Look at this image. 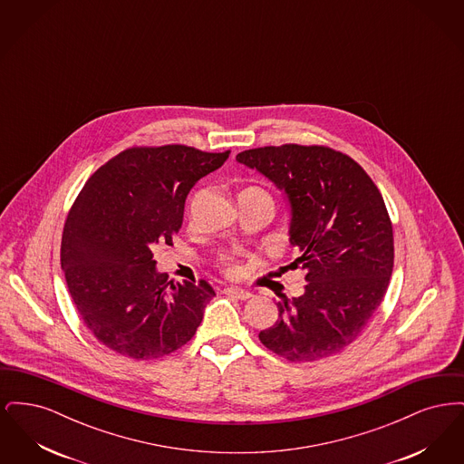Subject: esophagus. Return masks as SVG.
Here are the masks:
<instances>
[{"label":"esophagus","instance_id":"34e87169","mask_svg":"<svg viewBox=\"0 0 464 464\" xmlns=\"http://www.w3.org/2000/svg\"><path fill=\"white\" fill-rule=\"evenodd\" d=\"M222 292H224L226 295H231V297L240 299V301H246V299H250V297H252V294H250L248 290H243V288L226 287Z\"/></svg>","mask_w":464,"mask_h":464}]
</instances>
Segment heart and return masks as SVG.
Returning <instances> with one entry per match:
<instances>
[{
  "label": "heart",
  "instance_id": "b5f03b06",
  "mask_svg": "<svg viewBox=\"0 0 464 464\" xmlns=\"http://www.w3.org/2000/svg\"><path fill=\"white\" fill-rule=\"evenodd\" d=\"M243 193H265V195H267L265 189H261L257 186H250V188L243 189ZM218 266H219L222 273L229 278H238L243 273L242 261H240L237 252H221L218 256Z\"/></svg>",
  "mask_w": 464,
  "mask_h": 464
}]
</instances>
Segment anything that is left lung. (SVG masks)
<instances>
[{
  "instance_id": "8db88e82",
  "label": "left lung",
  "mask_w": 464,
  "mask_h": 464,
  "mask_svg": "<svg viewBox=\"0 0 464 464\" xmlns=\"http://www.w3.org/2000/svg\"><path fill=\"white\" fill-rule=\"evenodd\" d=\"M237 160L285 189L290 242L306 269L301 297L278 301V320L261 331L267 350L290 362L344 352L362 335L390 285L393 226L374 180L352 156L329 146L282 144Z\"/></svg>"
}]
</instances>
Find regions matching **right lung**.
<instances>
[{
	"mask_svg": "<svg viewBox=\"0 0 464 464\" xmlns=\"http://www.w3.org/2000/svg\"><path fill=\"white\" fill-rule=\"evenodd\" d=\"M229 153L133 146L95 170L74 199L61 266L82 322L111 352L151 360L195 335L216 292L205 280L167 284L156 271L153 246L172 245L188 193Z\"/></svg>",
	"mask_w": 464,
	"mask_h": 464,
	"instance_id": "1",
	"label": "right lung"
}]
</instances>
